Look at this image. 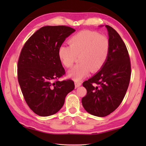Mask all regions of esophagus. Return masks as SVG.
Instances as JSON below:
<instances>
[{
    "mask_svg": "<svg viewBox=\"0 0 146 146\" xmlns=\"http://www.w3.org/2000/svg\"><path fill=\"white\" fill-rule=\"evenodd\" d=\"M75 85L76 88H78V87H79V86L82 85V83L79 82H75Z\"/></svg>",
    "mask_w": 146,
    "mask_h": 146,
    "instance_id": "obj_1",
    "label": "esophagus"
}]
</instances>
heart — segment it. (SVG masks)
Wrapping results in <instances>:
<instances>
[{
  "label": "heart",
  "instance_id": "b5f03b06",
  "mask_svg": "<svg viewBox=\"0 0 146 146\" xmlns=\"http://www.w3.org/2000/svg\"><path fill=\"white\" fill-rule=\"evenodd\" d=\"M70 45H61L58 56L65 67L71 68L80 55L81 63L71 70L68 75L75 81H80L88 75L90 70L95 73L107 62L110 52V42L106 36L97 31H82L71 37Z\"/></svg>",
  "mask_w": 146,
  "mask_h": 146
}]
</instances>
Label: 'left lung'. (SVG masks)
I'll use <instances>...</instances> for the list:
<instances>
[{
    "label": "left lung",
    "mask_w": 146,
    "mask_h": 146,
    "mask_svg": "<svg viewBox=\"0 0 146 146\" xmlns=\"http://www.w3.org/2000/svg\"><path fill=\"white\" fill-rule=\"evenodd\" d=\"M105 27L109 36V55L101 70L83 83L87 94L82 100L86 111L101 117L113 112L122 103L131 75V61L124 42L112 27Z\"/></svg>",
    "instance_id": "left-lung-1"
}]
</instances>
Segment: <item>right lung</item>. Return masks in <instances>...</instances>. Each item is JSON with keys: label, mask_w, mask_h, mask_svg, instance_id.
<instances>
[{"label": "right lung", "mask_w": 146, "mask_h": 146, "mask_svg": "<svg viewBox=\"0 0 146 146\" xmlns=\"http://www.w3.org/2000/svg\"><path fill=\"white\" fill-rule=\"evenodd\" d=\"M75 31L66 26H44L22 48L17 62L18 82L27 105L39 116L57 113L67 94L75 88L73 80H58L65 74L58 49Z\"/></svg>", "instance_id": "add662e5"}]
</instances>
